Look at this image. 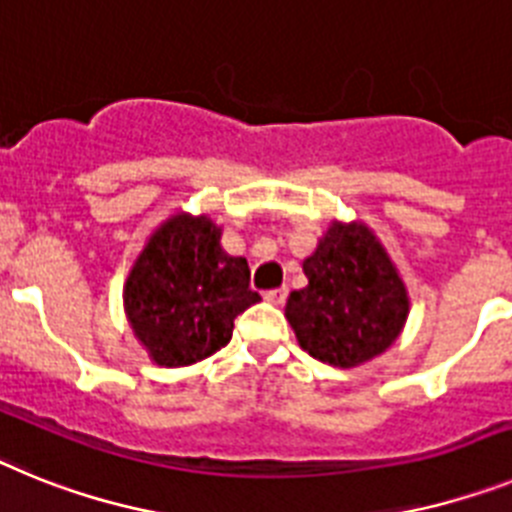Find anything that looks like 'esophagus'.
Listing matches in <instances>:
<instances>
[{"mask_svg":"<svg viewBox=\"0 0 512 512\" xmlns=\"http://www.w3.org/2000/svg\"><path fill=\"white\" fill-rule=\"evenodd\" d=\"M286 296H288V288L283 286V288H273V291H268L265 293V301H270V304H283V301H286Z\"/></svg>","mask_w":512,"mask_h":512,"instance_id":"esophagus-1","label":"esophagus"}]
</instances>
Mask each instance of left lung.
Wrapping results in <instances>:
<instances>
[{
	"mask_svg": "<svg viewBox=\"0 0 512 512\" xmlns=\"http://www.w3.org/2000/svg\"><path fill=\"white\" fill-rule=\"evenodd\" d=\"M304 273L309 286L291 291L286 319L311 358L353 368L397 340L410 314V296L366 224L332 221L304 260Z\"/></svg>",
	"mask_w": 512,
	"mask_h": 512,
	"instance_id": "8db88e82",
	"label": "left lung"
}]
</instances>
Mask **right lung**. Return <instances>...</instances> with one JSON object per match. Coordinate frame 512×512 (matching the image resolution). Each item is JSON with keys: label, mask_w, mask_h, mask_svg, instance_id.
<instances>
[{"label": "right lung", "mask_w": 512, "mask_h": 512, "mask_svg": "<svg viewBox=\"0 0 512 512\" xmlns=\"http://www.w3.org/2000/svg\"><path fill=\"white\" fill-rule=\"evenodd\" d=\"M257 301L247 260L221 250V226L190 213H175L151 234L123 286L133 335L167 368L224 348L234 319Z\"/></svg>", "instance_id": "add662e5"}]
</instances>
